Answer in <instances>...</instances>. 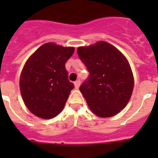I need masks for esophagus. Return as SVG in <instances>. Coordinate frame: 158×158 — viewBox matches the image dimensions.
<instances>
[{"label":"esophagus","mask_w":158,"mask_h":158,"mask_svg":"<svg viewBox=\"0 0 158 158\" xmlns=\"http://www.w3.org/2000/svg\"><path fill=\"white\" fill-rule=\"evenodd\" d=\"M80 83H81V82H80V80H76V81L74 82V86H75V89H78V88H79V85H80Z\"/></svg>","instance_id":"1"}]
</instances>
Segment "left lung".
I'll use <instances>...</instances> for the list:
<instances>
[{
    "mask_svg": "<svg viewBox=\"0 0 158 158\" xmlns=\"http://www.w3.org/2000/svg\"><path fill=\"white\" fill-rule=\"evenodd\" d=\"M77 52L89 72L79 87L89 108L100 117L116 115L127 105L134 88L127 59L117 48L103 41L80 47Z\"/></svg>",
    "mask_w": 158,
    "mask_h": 158,
    "instance_id": "8db88e82",
    "label": "left lung"
}]
</instances>
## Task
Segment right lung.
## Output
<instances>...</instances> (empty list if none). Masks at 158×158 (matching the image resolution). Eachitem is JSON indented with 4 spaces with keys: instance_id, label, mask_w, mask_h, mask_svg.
<instances>
[{
    "instance_id": "1",
    "label": "right lung",
    "mask_w": 158,
    "mask_h": 158,
    "mask_svg": "<svg viewBox=\"0 0 158 158\" xmlns=\"http://www.w3.org/2000/svg\"><path fill=\"white\" fill-rule=\"evenodd\" d=\"M74 52V48L45 43L26 61L19 79L21 95L28 110L38 117L51 119L64 108L74 88L65 69Z\"/></svg>"
}]
</instances>
